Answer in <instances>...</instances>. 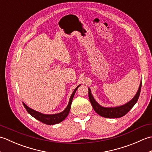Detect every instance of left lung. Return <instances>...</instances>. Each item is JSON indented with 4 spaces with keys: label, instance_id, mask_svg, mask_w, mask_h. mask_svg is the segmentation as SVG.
<instances>
[{
    "label": "left lung",
    "instance_id": "obj_1",
    "mask_svg": "<svg viewBox=\"0 0 152 152\" xmlns=\"http://www.w3.org/2000/svg\"><path fill=\"white\" fill-rule=\"evenodd\" d=\"M141 86H142V82H140V85L138 88V91L137 94L135 95L134 98L130 101L127 104L124 105H122L120 106H118V107H111V108H104L102 106H100L97 102L95 101V100L93 98V96L91 95V89L89 88V99L90 102L93 106L94 110L99 115H100L102 117L104 118H121L122 116L125 115L126 114H127L128 112L133 107L134 105L136 104L138 98H139L140 90H141Z\"/></svg>",
    "mask_w": 152,
    "mask_h": 152
}]
</instances>
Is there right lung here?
Returning <instances> with one entry per match:
<instances>
[{
	"mask_svg": "<svg viewBox=\"0 0 152 152\" xmlns=\"http://www.w3.org/2000/svg\"><path fill=\"white\" fill-rule=\"evenodd\" d=\"M80 86H78L74 90L72 95L70 96V101L69 102V104H68V106H67V107L65 108V110H64V111H63L61 113H59V114H42V113L35 111V110H34L30 108L29 107H28V106L26 104H25L24 103H23V106H24L25 108L27 110V111L28 114L31 115L35 119H38V121H40L42 123H43V124H45L46 125H50L59 124V123L63 121L64 119L67 117V115H69V113L70 110L71 104H72V101L74 94H75L76 89L78 88V87Z\"/></svg>",
	"mask_w": 152,
	"mask_h": 152,
	"instance_id": "1",
	"label": "right lung"
}]
</instances>
